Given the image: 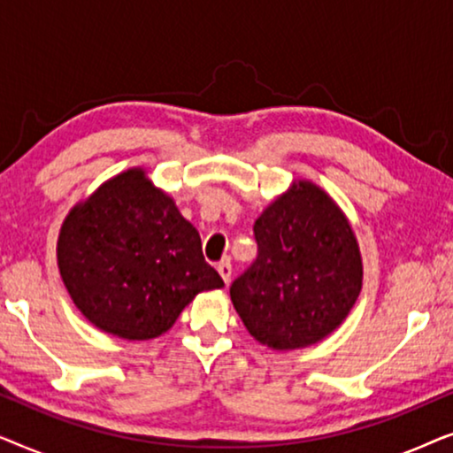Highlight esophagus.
I'll use <instances>...</instances> for the list:
<instances>
[{
  "label": "esophagus",
  "instance_id": "1",
  "mask_svg": "<svg viewBox=\"0 0 453 453\" xmlns=\"http://www.w3.org/2000/svg\"><path fill=\"white\" fill-rule=\"evenodd\" d=\"M216 270H219V274L222 276V280H225L226 284L231 282V276H233V265H231V262H228V259H222V262L216 265Z\"/></svg>",
  "mask_w": 453,
  "mask_h": 453
}]
</instances>
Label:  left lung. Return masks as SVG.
Returning a JSON list of instances; mask_svg holds the SVG:
<instances>
[{"mask_svg": "<svg viewBox=\"0 0 453 453\" xmlns=\"http://www.w3.org/2000/svg\"><path fill=\"white\" fill-rule=\"evenodd\" d=\"M257 259L231 284L247 332L274 350L307 349L349 318L363 287L355 231L330 194L293 181L253 225Z\"/></svg>", "mask_w": 453, "mask_h": 453, "instance_id": "obj_1", "label": "left lung"}]
</instances>
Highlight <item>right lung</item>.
Returning a JSON list of instances; mask_svg holds the SVG:
<instances>
[{"instance_id": "1", "label": "right lung", "mask_w": 453, "mask_h": 453, "mask_svg": "<svg viewBox=\"0 0 453 453\" xmlns=\"http://www.w3.org/2000/svg\"><path fill=\"white\" fill-rule=\"evenodd\" d=\"M58 265L80 313L123 340L158 338L197 293L225 287L203 259L200 233L142 166L111 177L70 210Z\"/></svg>"}]
</instances>
